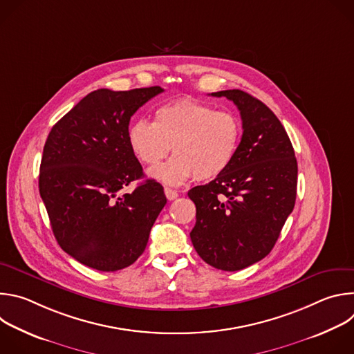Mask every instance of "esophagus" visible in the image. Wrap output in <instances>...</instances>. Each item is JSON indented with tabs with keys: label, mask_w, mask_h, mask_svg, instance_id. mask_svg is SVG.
Returning <instances> with one entry per match:
<instances>
[{
	"label": "esophagus",
	"mask_w": 354,
	"mask_h": 354,
	"mask_svg": "<svg viewBox=\"0 0 354 354\" xmlns=\"http://www.w3.org/2000/svg\"><path fill=\"white\" fill-rule=\"evenodd\" d=\"M164 192H165V196H167V198L168 200H175L179 194H178V192L176 190H174V189H171V187H165L164 189Z\"/></svg>",
	"instance_id": "34e87169"
}]
</instances>
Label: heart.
<instances>
[{"label": "heart", "mask_w": 354, "mask_h": 354, "mask_svg": "<svg viewBox=\"0 0 354 354\" xmlns=\"http://www.w3.org/2000/svg\"><path fill=\"white\" fill-rule=\"evenodd\" d=\"M127 138L133 154L148 167H158L172 148L175 157L151 172L153 178L167 185H180L193 176L207 182L234 161L241 123L231 112L180 97L158 106L153 123L133 122Z\"/></svg>", "instance_id": "b5f03b06"}]
</instances>
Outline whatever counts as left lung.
Returning <instances> with one entry per match:
<instances>
[{
    "mask_svg": "<svg viewBox=\"0 0 354 354\" xmlns=\"http://www.w3.org/2000/svg\"><path fill=\"white\" fill-rule=\"evenodd\" d=\"M236 105L242 138L228 169L187 196L196 205L192 243L210 266L236 272L273 249L297 196V160L276 115L241 91L212 93Z\"/></svg>",
    "mask_w": 354,
    "mask_h": 354,
    "instance_id": "left-lung-1",
    "label": "left lung"
}]
</instances>
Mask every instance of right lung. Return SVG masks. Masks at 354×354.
<instances>
[{
	"label": "right lung",
	"mask_w": 354,
	"mask_h": 354,
	"mask_svg": "<svg viewBox=\"0 0 354 354\" xmlns=\"http://www.w3.org/2000/svg\"><path fill=\"white\" fill-rule=\"evenodd\" d=\"M161 92V86L96 89L48 133L40 197L59 245L85 266L116 272L133 265L167 205L164 187L154 179L118 196L144 176L127 138L130 119Z\"/></svg>",
	"instance_id": "obj_1"
}]
</instances>
